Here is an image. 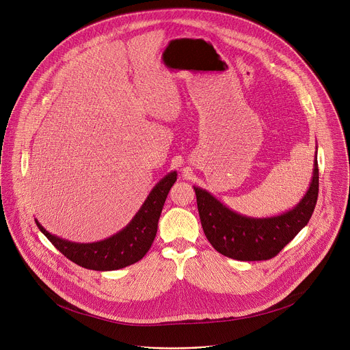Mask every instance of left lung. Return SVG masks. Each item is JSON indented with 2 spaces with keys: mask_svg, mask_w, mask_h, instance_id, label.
Wrapping results in <instances>:
<instances>
[{
  "mask_svg": "<svg viewBox=\"0 0 350 350\" xmlns=\"http://www.w3.org/2000/svg\"><path fill=\"white\" fill-rule=\"evenodd\" d=\"M193 189L204 232L219 254L245 262L267 260L278 255L313 215L319 196L317 157L306 193L296 206L278 216H243L227 208L206 189L195 185Z\"/></svg>",
  "mask_w": 350,
  "mask_h": 350,
  "instance_id": "left-lung-1",
  "label": "left lung"
}]
</instances>
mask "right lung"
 <instances>
[{"instance_id": "right-lung-1", "label": "right lung", "mask_w": 350, "mask_h": 350, "mask_svg": "<svg viewBox=\"0 0 350 350\" xmlns=\"http://www.w3.org/2000/svg\"><path fill=\"white\" fill-rule=\"evenodd\" d=\"M176 180L177 172L166 174L149 192L131 221L119 232L103 241L72 242L48 232L37 219L36 224L58 251L73 263L96 271L119 270L141 260L149 251L158 231V221L167 193Z\"/></svg>"}]
</instances>
